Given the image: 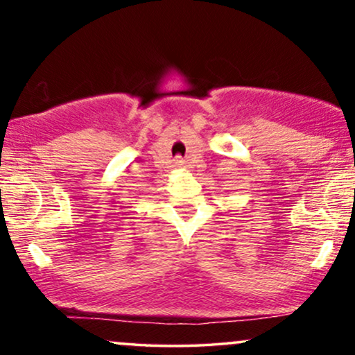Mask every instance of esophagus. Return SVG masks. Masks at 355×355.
I'll use <instances>...</instances> for the list:
<instances>
[{
	"label": "esophagus",
	"mask_w": 355,
	"mask_h": 355,
	"mask_svg": "<svg viewBox=\"0 0 355 355\" xmlns=\"http://www.w3.org/2000/svg\"><path fill=\"white\" fill-rule=\"evenodd\" d=\"M175 166H177V168H183V166H187V162L183 160V158L178 157L177 160H175Z\"/></svg>",
	"instance_id": "esophagus-1"
}]
</instances>
